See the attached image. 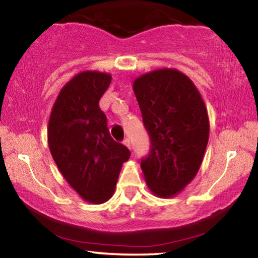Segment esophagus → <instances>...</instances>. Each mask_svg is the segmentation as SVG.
Here are the masks:
<instances>
[{"label":"esophagus","instance_id":"obj_1","mask_svg":"<svg viewBox=\"0 0 258 258\" xmlns=\"http://www.w3.org/2000/svg\"><path fill=\"white\" fill-rule=\"evenodd\" d=\"M124 145H125V146L127 147V148H130V150H132V147H131V141H130L128 139H125V140H124Z\"/></svg>","mask_w":258,"mask_h":258}]
</instances>
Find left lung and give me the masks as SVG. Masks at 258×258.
<instances>
[{
    "instance_id": "1",
    "label": "left lung",
    "mask_w": 258,
    "mask_h": 258,
    "mask_svg": "<svg viewBox=\"0 0 258 258\" xmlns=\"http://www.w3.org/2000/svg\"><path fill=\"white\" fill-rule=\"evenodd\" d=\"M133 91L151 138L141 160L155 197L173 198L197 175L209 139V118L194 83L176 69H159L138 77Z\"/></svg>"
}]
</instances>
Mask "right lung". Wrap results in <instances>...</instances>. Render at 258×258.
Listing matches in <instances>:
<instances>
[{
  "label": "right lung",
  "instance_id": "1",
  "mask_svg": "<svg viewBox=\"0 0 258 258\" xmlns=\"http://www.w3.org/2000/svg\"><path fill=\"white\" fill-rule=\"evenodd\" d=\"M111 79L106 72H79L58 93L48 124V144L58 169L83 200L94 205L110 200L131 155L112 139L99 108Z\"/></svg>",
  "mask_w": 258,
  "mask_h": 258
}]
</instances>
